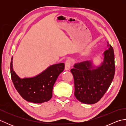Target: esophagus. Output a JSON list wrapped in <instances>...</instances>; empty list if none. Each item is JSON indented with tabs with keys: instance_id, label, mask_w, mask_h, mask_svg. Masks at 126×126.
Returning <instances> with one entry per match:
<instances>
[{
	"instance_id": "34e87169",
	"label": "esophagus",
	"mask_w": 126,
	"mask_h": 126,
	"mask_svg": "<svg viewBox=\"0 0 126 126\" xmlns=\"http://www.w3.org/2000/svg\"><path fill=\"white\" fill-rule=\"evenodd\" d=\"M71 66V60L70 59L66 60L65 63V70H68L70 69Z\"/></svg>"
}]
</instances>
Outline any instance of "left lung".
Segmentation results:
<instances>
[{"instance_id": "8db88e82", "label": "left lung", "mask_w": 126, "mask_h": 126, "mask_svg": "<svg viewBox=\"0 0 126 126\" xmlns=\"http://www.w3.org/2000/svg\"><path fill=\"white\" fill-rule=\"evenodd\" d=\"M108 49L103 53L101 65L94 68L90 61L76 64L71 69L74 79L76 98L82 103L94 104L103 97L111 83L115 75L113 48L107 42Z\"/></svg>"}]
</instances>
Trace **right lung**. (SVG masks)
<instances>
[{"label":"right lung","mask_w":126,"mask_h":126,"mask_svg":"<svg viewBox=\"0 0 126 126\" xmlns=\"http://www.w3.org/2000/svg\"><path fill=\"white\" fill-rule=\"evenodd\" d=\"M64 66L63 63L53 64L35 77L22 79L13 70L12 57L11 76L16 89L24 100L32 103H42L51 98L53 85Z\"/></svg>","instance_id":"right-lung-1"}]
</instances>
